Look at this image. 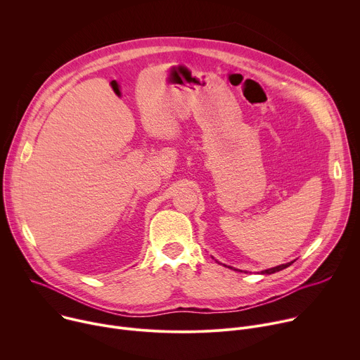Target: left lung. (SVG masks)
<instances>
[{
	"label": "left lung",
	"mask_w": 360,
	"mask_h": 360,
	"mask_svg": "<svg viewBox=\"0 0 360 360\" xmlns=\"http://www.w3.org/2000/svg\"><path fill=\"white\" fill-rule=\"evenodd\" d=\"M293 262H289V264H283V265H279V266H275V268H271V269H266V271H264L262 274L265 275H271V274H275V272H279V271H282V269H285V268H288L289 265H292Z\"/></svg>",
	"instance_id": "1"
}]
</instances>
